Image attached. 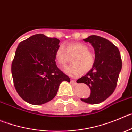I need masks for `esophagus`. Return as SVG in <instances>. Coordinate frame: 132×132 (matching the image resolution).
I'll use <instances>...</instances> for the list:
<instances>
[{
  "label": "esophagus",
  "mask_w": 132,
  "mask_h": 132,
  "mask_svg": "<svg viewBox=\"0 0 132 132\" xmlns=\"http://www.w3.org/2000/svg\"><path fill=\"white\" fill-rule=\"evenodd\" d=\"M71 83H72V84H73V85H77V82H76L75 80H73V79L71 80Z\"/></svg>",
  "instance_id": "esophagus-1"
}]
</instances>
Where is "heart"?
I'll return each instance as SVG.
<instances>
[{
    "label": "heart",
    "mask_w": 132,
    "mask_h": 132,
    "mask_svg": "<svg viewBox=\"0 0 132 132\" xmlns=\"http://www.w3.org/2000/svg\"><path fill=\"white\" fill-rule=\"evenodd\" d=\"M72 64L65 68L64 72L71 77H77L81 73H87L94 64V56L88 51L87 45L79 42L70 43L66 46L60 45L55 51V60L58 66L63 68L72 56Z\"/></svg>",
    "instance_id": "1"
}]
</instances>
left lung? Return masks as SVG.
Segmentation results:
<instances>
[{
  "mask_svg": "<svg viewBox=\"0 0 132 132\" xmlns=\"http://www.w3.org/2000/svg\"><path fill=\"white\" fill-rule=\"evenodd\" d=\"M83 40L94 48L95 61L89 72L77 80V83H85L90 88L89 96L81 100L98 104L109 98L116 88L122 69L120 51L113 43L98 36H90Z\"/></svg>",
  "mask_w": 132,
  "mask_h": 132,
  "instance_id": "8db88e82",
  "label": "left lung"
}]
</instances>
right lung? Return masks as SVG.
<instances>
[{
	"mask_svg": "<svg viewBox=\"0 0 132 132\" xmlns=\"http://www.w3.org/2000/svg\"><path fill=\"white\" fill-rule=\"evenodd\" d=\"M59 40L42 34L19 43L12 64L15 88L25 102L39 105L53 99L62 81L68 76L56 66L55 51Z\"/></svg>",
	"mask_w": 132,
	"mask_h": 132,
	"instance_id": "right-lung-1",
	"label": "right lung"
}]
</instances>
